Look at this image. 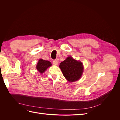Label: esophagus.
Instances as JSON below:
<instances>
[{"instance_id":"obj_1","label":"esophagus","mask_w":120,"mask_h":120,"mask_svg":"<svg viewBox=\"0 0 120 120\" xmlns=\"http://www.w3.org/2000/svg\"><path fill=\"white\" fill-rule=\"evenodd\" d=\"M53 64L54 65H56V66H57V65L58 64V61L56 60H54L53 61Z\"/></svg>"}]
</instances>
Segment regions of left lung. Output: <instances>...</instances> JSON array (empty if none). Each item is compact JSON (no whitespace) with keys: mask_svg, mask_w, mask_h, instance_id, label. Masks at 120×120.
I'll list each match as a JSON object with an SVG mask.
<instances>
[{"mask_svg":"<svg viewBox=\"0 0 120 120\" xmlns=\"http://www.w3.org/2000/svg\"><path fill=\"white\" fill-rule=\"evenodd\" d=\"M63 75L68 82L78 81L82 77L83 67L82 62L68 56L59 66Z\"/></svg>","mask_w":120,"mask_h":120,"instance_id":"obj_1","label":"left lung"}]
</instances>
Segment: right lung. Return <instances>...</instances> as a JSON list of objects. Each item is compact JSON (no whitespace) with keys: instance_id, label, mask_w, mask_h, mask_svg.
<instances>
[{"instance_id":"obj_1","label":"right lung","mask_w":120,"mask_h":120,"mask_svg":"<svg viewBox=\"0 0 120 120\" xmlns=\"http://www.w3.org/2000/svg\"><path fill=\"white\" fill-rule=\"evenodd\" d=\"M52 64L48 60H45L42 59H39L36 66L37 70L41 74L44 72L49 67L52 66Z\"/></svg>"}]
</instances>
